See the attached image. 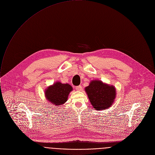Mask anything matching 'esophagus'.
Here are the masks:
<instances>
[{
	"instance_id": "1",
	"label": "esophagus",
	"mask_w": 155,
	"mask_h": 155,
	"mask_svg": "<svg viewBox=\"0 0 155 155\" xmlns=\"http://www.w3.org/2000/svg\"><path fill=\"white\" fill-rule=\"evenodd\" d=\"M75 89L78 91H81L82 90V86H78L75 87Z\"/></svg>"
}]
</instances>
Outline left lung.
<instances>
[{
    "instance_id": "obj_1",
    "label": "left lung",
    "mask_w": 155,
    "mask_h": 155,
    "mask_svg": "<svg viewBox=\"0 0 155 155\" xmlns=\"http://www.w3.org/2000/svg\"><path fill=\"white\" fill-rule=\"evenodd\" d=\"M85 91L91 104L97 110L110 107L116 97L115 87L100 80H92L85 87Z\"/></svg>"
}]
</instances>
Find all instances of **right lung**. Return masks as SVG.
I'll return each instance as SVG.
<instances>
[{
    "label": "right lung",
    "instance_id": "1",
    "mask_svg": "<svg viewBox=\"0 0 155 155\" xmlns=\"http://www.w3.org/2000/svg\"><path fill=\"white\" fill-rule=\"evenodd\" d=\"M72 91V87L66 83L62 84L56 82L49 86L45 92L46 98L54 106H60L68 100L69 93Z\"/></svg>",
    "mask_w": 155,
    "mask_h": 155
}]
</instances>
